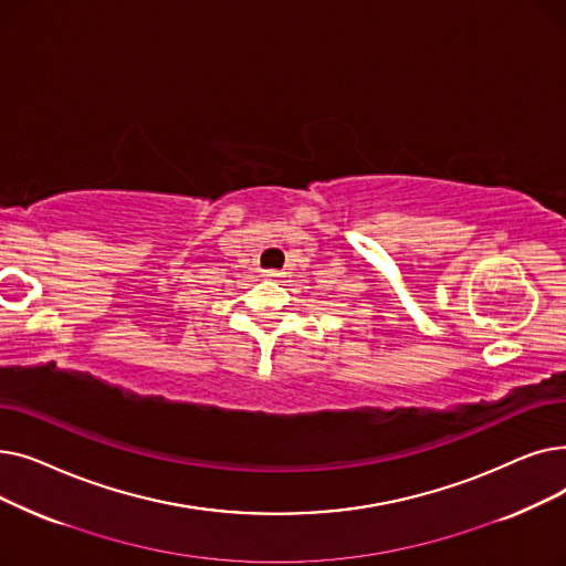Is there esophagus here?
<instances>
[{
  "mask_svg": "<svg viewBox=\"0 0 566 566\" xmlns=\"http://www.w3.org/2000/svg\"><path fill=\"white\" fill-rule=\"evenodd\" d=\"M263 277L275 280V277H280V273H277V271H263Z\"/></svg>",
  "mask_w": 566,
  "mask_h": 566,
  "instance_id": "1",
  "label": "esophagus"
}]
</instances>
